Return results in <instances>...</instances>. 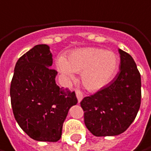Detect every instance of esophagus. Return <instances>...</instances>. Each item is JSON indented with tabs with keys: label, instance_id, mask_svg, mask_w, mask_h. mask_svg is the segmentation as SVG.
Masks as SVG:
<instances>
[{
	"label": "esophagus",
	"instance_id": "obj_1",
	"mask_svg": "<svg viewBox=\"0 0 151 151\" xmlns=\"http://www.w3.org/2000/svg\"><path fill=\"white\" fill-rule=\"evenodd\" d=\"M76 97H77V100H78V103H80L83 97V92L80 90V89H76Z\"/></svg>",
	"mask_w": 151,
	"mask_h": 151
}]
</instances>
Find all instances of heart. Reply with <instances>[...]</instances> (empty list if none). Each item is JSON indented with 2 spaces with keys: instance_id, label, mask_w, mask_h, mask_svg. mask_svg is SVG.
I'll list each match as a JSON object with an SVG mask.
<instances>
[{
  "instance_id": "b5f03b06",
  "label": "heart",
  "mask_w": 151,
  "mask_h": 151,
  "mask_svg": "<svg viewBox=\"0 0 151 151\" xmlns=\"http://www.w3.org/2000/svg\"><path fill=\"white\" fill-rule=\"evenodd\" d=\"M118 56L111 51L98 47H83L72 51L66 60L60 58L57 68L69 79L82 72V82L88 90L96 91L108 84L116 75Z\"/></svg>"
}]
</instances>
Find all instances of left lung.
Returning a JSON list of instances; mask_svg holds the SVG:
<instances>
[{
    "instance_id": "8db88e82",
    "label": "left lung",
    "mask_w": 151,
    "mask_h": 151,
    "mask_svg": "<svg viewBox=\"0 0 151 151\" xmlns=\"http://www.w3.org/2000/svg\"><path fill=\"white\" fill-rule=\"evenodd\" d=\"M120 71L113 81L94 95L84 97L87 129L96 137L117 136L135 120L141 104V75L130 55L122 49Z\"/></svg>"
}]
</instances>
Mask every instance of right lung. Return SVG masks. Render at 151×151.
Listing matches in <instances>:
<instances>
[{"label":"right lung","instance_id":"1","mask_svg":"<svg viewBox=\"0 0 151 151\" xmlns=\"http://www.w3.org/2000/svg\"><path fill=\"white\" fill-rule=\"evenodd\" d=\"M52 54L46 44L31 48L17 61L10 85L13 113L34 140L57 142L68 109L77 104L75 91L55 83Z\"/></svg>","mask_w":151,"mask_h":151}]
</instances>
